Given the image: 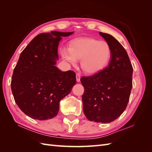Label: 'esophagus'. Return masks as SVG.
I'll list each match as a JSON object with an SVG mask.
<instances>
[{"mask_svg": "<svg viewBox=\"0 0 152 152\" xmlns=\"http://www.w3.org/2000/svg\"><path fill=\"white\" fill-rule=\"evenodd\" d=\"M76 80L77 82H80V75L79 73H76Z\"/></svg>", "mask_w": 152, "mask_h": 152, "instance_id": "1", "label": "esophagus"}]
</instances>
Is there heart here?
<instances>
[{
  "label": "heart",
  "mask_w": 152,
  "mask_h": 152,
  "mask_svg": "<svg viewBox=\"0 0 152 152\" xmlns=\"http://www.w3.org/2000/svg\"><path fill=\"white\" fill-rule=\"evenodd\" d=\"M61 55L72 64L81 59L82 70L87 73H94L108 65L112 56V49L106 41L80 38L73 41L70 48L63 49Z\"/></svg>",
  "instance_id": "b5f03b06"
}]
</instances>
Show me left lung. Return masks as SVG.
Listing matches in <instances>:
<instances>
[{
    "label": "left lung",
    "instance_id": "obj_1",
    "mask_svg": "<svg viewBox=\"0 0 152 152\" xmlns=\"http://www.w3.org/2000/svg\"><path fill=\"white\" fill-rule=\"evenodd\" d=\"M112 49L109 65L96 74L82 77L83 111L90 121L109 123L126 110L132 86L133 68L126 49L113 36L99 32Z\"/></svg>",
    "mask_w": 152,
    "mask_h": 152
}]
</instances>
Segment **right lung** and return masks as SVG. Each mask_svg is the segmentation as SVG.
<instances>
[{"mask_svg": "<svg viewBox=\"0 0 152 152\" xmlns=\"http://www.w3.org/2000/svg\"><path fill=\"white\" fill-rule=\"evenodd\" d=\"M73 33L40 34L20 54L13 71L11 90L18 107L32 118L44 121L56 117L60 100L76 84L74 72H61L54 65L61 37Z\"/></svg>", "mask_w": 152, "mask_h": 152, "instance_id": "right-lung-1", "label": "right lung"}]
</instances>
